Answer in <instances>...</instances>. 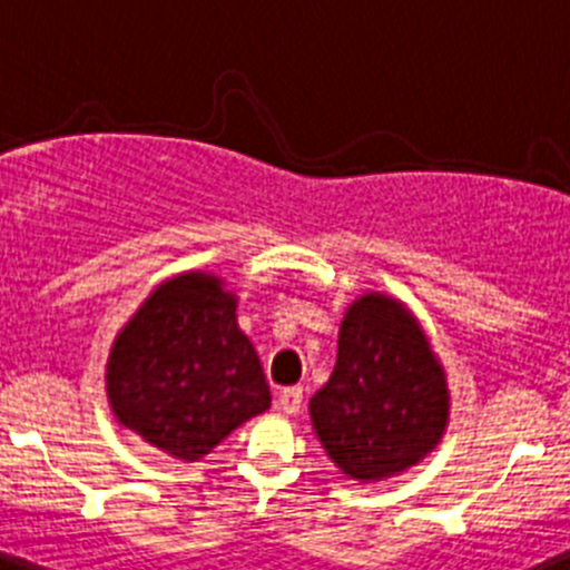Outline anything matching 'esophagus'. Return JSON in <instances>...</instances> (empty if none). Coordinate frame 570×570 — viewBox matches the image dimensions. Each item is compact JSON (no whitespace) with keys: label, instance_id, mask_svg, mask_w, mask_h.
<instances>
[{"label":"esophagus","instance_id":"34e87169","mask_svg":"<svg viewBox=\"0 0 570 570\" xmlns=\"http://www.w3.org/2000/svg\"><path fill=\"white\" fill-rule=\"evenodd\" d=\"M303 406V390L301 386H286L278 395V409L284 414H297Z\"/></svg>","mask_w":570,"mask_h":570}]
</instances>
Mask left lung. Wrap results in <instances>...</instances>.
Here are the masks:
<instances>
[{"instance_id": "left-lung-1", "label": "left lung", "mask_w": 570, "mask_h": 570, "mask_svg": "<svg viewBox=\"0 0 570 570\" xmlns=\"http://www.w3.org/2000/svg\"><path fill=\"white\" fill-rule=\"evenodd\" d=\"M325 454L345 476L381 482L432 454L449 425V384L401 301L367 292L347 306L336 364L308 401Z\"/></svg>"}]
</instances>
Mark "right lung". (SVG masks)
Instances as JSON below:
<instances>
[{
  "label": "right lung",
  "mask_w": 570,
  "mask_h": 570,
  "mask_svg": "<svg viewBox=\"0 0 570 570\" xmlns=\"http://www.w3.org/2000/svg\"><path fill=\"white\" fill-rule=\"evenodd\" d=\"M105 386L125 429L186 462L273 401L256 347L236 323V295L212 273L175 275L138 306L116 334Z\"/></svg>",
  "instance_id": "right-lung-1"
}]
</instances>
